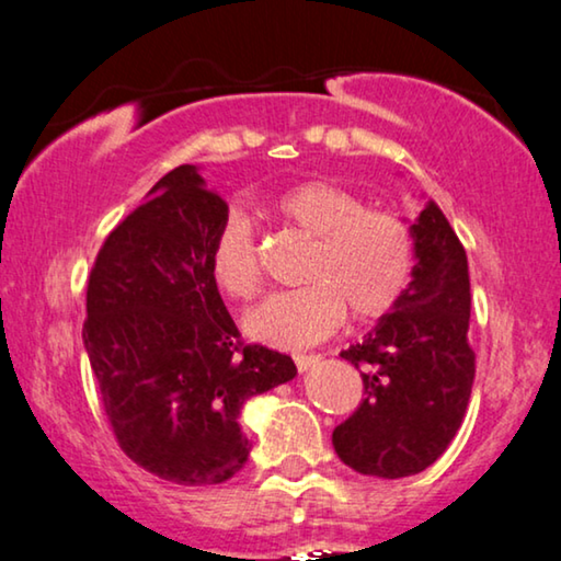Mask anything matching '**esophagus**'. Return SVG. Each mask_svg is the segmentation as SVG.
I'll use <instances>...</instances> for the list:
<instances>
[{
    "label": "esophagus",
    "instance_id": "esophagus-1",
    "mask_svg": "<svg viewBox=\"0 0 561 561\" xmlns=\"http://www.w3.org/2000/svg\"><path fill=\"white\" fill-rule=\"evenodd\" d=\"M318 356H295V363L299 368V374H305V370H310L312 366H318Z\"/></svg>",
    "mask_w": 561,
    "mask_h": 561
}]
</instances>
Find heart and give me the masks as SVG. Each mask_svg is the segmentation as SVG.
Instances as JSON below:
<instances>
[{
  "mask_svg": "<svg viewBox=\"0 0 561 561\" xmlns=\"http://www.w3.org/2000/svg\"><path fill=\"white\" fill-rule=\"evenodd\" d=\"M274 216L310 236L302 266L305 287L266 297L243 320L251 341L272 348H307L353 320H374L404 295L414 266L409 228L397 216L366 210L356 193L325 180L284 187L270 201ZM208 270L220 291L249 299L256 295L259 262L247 216L228 210L208 247Z\"/></svg>",
  "mask_w": 561,
  "mask_h": 561,
  "instance_id": "b5f03b06",
  "label": "heart"
}]
</instances>
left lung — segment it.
Here are the masks:
<instances>
[{"label":"left lung","mask_w":561,"mask_h":561,"mask_svg":"<svg viewBox=\"0 0 561 561\" xmlns=\"http://www.w3.org/2000/svg\"><path fill=\"white\" fill-rule=\"evenodd\" d=\"M409 236L412 282L363 341L341 353L360 368L366 399L333 432L341 460L360 476L407 478L427 470L460 430L476 353L468 343V256L435 201Z\"/></svg>","instance_id":"1"}]
</instances>
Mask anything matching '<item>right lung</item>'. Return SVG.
<instances>
[{"label":"right lung","mask_w":561,"mask_h":561,"mask_svg":"<svg viewBox=\"0 0 561 561\" xmlns=\"http://www.w3.org/2000/svg\"><path fill=\"white\" fill-rule=\"evenodd\" d=\"M226 213L201 170L180 164L108 233L85 295L83 348L114 435L178 485L233 478L251 449L243 404L297 376L284 353L239 343L208 270Z\"/></svg>","instance_id":"add662e5"}]
</instances>
